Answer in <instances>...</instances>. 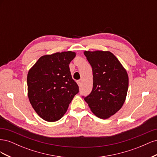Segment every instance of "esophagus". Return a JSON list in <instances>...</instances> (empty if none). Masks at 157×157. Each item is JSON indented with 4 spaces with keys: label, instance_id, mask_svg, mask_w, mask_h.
<instances>
[{
    "label": "esophagus",
    "instance_id": "34e87169",
    "mask_svg": "<svg viewBox=\"0 0 157 157\" xmlns=\"http://www.w3.org/2000/svg\"><path fill=\"white\" fill-rule=\"evenodd\" d=\"M77 84H78V86H80V85H81V84H82V82H81V80H77Z\"/></svg>",
    "mask_w": 157,
    "mask_h": 157
}]
</instances>
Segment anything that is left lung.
I'll list each match as a JSON object with an SVG mask.
<instances>
[{
  "label": "left lung",
  "instance_id": "8db88e82",
  "mask_svg": "<svg viewBox=\"0 0 157 157\" xmlns=\"http://www.w3.org/2000/svg\"><path fill=\"white\" fill-rule=\"evenodd\" d=\"M84 54L92 68L93 88L83 98L94 115L106 119L119 111L125 101L127 72L110 52L85 51Z\"/></svg>",
  "mask_w": 157,
  "mask_h": 157
}]
</instances>
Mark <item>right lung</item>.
<instances>
[{"mask_svg":"<svg viewBox=\"0 0 157 157\" xmlns=\"http://www.w3.org/2000/svg\"><path fill=\"white\" fill-rule=\"evenodd\" d=\"M75 56L71 51L43 56L28 72L29 101L36 113L46 121L59 120L79 92L69 69V63Z\"/></svg>","mask_w":157,"mask_h":157,"instance_id":"right-lung-1","label":"right lung"}]
</instances>
